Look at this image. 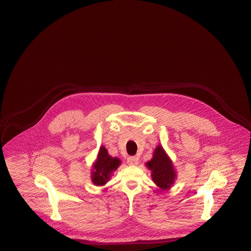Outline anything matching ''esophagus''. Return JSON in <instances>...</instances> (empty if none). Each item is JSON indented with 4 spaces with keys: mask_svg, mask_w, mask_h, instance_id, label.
Masks as SVG:
<instances>
[{
    "mask_svg": "<svg viewBox=\"0 0 251 251\" xmlns=\"http://www.w3.org/2000/svg\"><path fill=\"white\" fill-rule=\"evenodd\" d=\"M127 163H128L129 165H131V166H135V165H137V163H138V158H137L136 156H130V157H128V159H127Z\"/></svg>",
    "mask_w": 251,
    "mask_h": 251,
    "instance_id": "esophagus-1",
    "label": "esophagus"
}]
</instances>
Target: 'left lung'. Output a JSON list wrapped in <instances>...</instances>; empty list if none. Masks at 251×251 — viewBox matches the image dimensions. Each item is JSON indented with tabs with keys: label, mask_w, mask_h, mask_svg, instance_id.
<instances>
[{
	"label": "left lung",
	"mask_w": 251,
	"mask_h": 251,
	"mask_svg": "<svg viewBox=\"0 0 251 251\" xmlns=\"http://www.w3.org/2000/svg\"><path fill=\"white\" fill-rule=\"evenodd\" d=\"M147 166L151 170V177L158 187L167 190L172 185L176 177L175 170L161 146L156 148L153 158Z\"/></svg>",
	"instance_id": "8db88e82"
}]
</instances>
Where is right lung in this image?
I'll return each mask as SVG.
<instances>
[{
	"label": "right lung",
	"instance_id": "add662e5",
	"mask_svg": "<svg viewBox=\"0 0 251 251\" xmlns=\"http://www.w3.org/2000/svg\"><path fill=\"white\" fill-rule=\"evenodd\" d=\"M120 160L108 155L107 150L104 147L100 149L97 162L94 165L92 180L96 185H103L106 183L112 172L120 166Z\"/></svg>",
	"mask_w": 251,
	"mask_h": 251
}]
</instances>
